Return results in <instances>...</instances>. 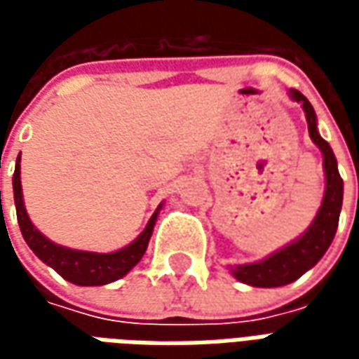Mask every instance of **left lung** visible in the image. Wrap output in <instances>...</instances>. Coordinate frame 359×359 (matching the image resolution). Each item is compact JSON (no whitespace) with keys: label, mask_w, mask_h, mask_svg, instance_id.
<instances>
[{"label":"left lung","mask_w":359,"mask_h":359,"mask_svg":"<svg viewBox=\"0 0 359 359\" xmlns=\"http://www.w3.org/2000/svg\"><path fill=\"white\" fill-rule=\"evenodd\" d=\"M288 95L294 102L302 103L306 121H308L309 138L323 154L325 196L313 223L308 226V231L302 234L300 238H296L288 246L271 254L262 262L231 267L234 278H238L244 285L257 286V288H275V286L290 285L296 278H300L306 271L311 269L331 246L332 238L337 234V226H339L340 210H342L344 184L340 179L337 157L332 154L329 142H325L317 133L316 111L308 102V97L300 94L298 90H290Z\"/></svg>","instance_id":"8db88e82"}]
</instances>
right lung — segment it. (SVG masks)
Here are the masks:
<instances>
[{
    "instance_id": "obj_1",
    "label": "right lung",
    "mask_w": 359,
    "mask_h": 359,
    "mask_svg": "<svg viewBox=\"0 0 359 359\" xmlns=\"http://www.w3.org/2000/svg\"><path fill=\"white\" fill-rule=\"evenodd\" d=\"M1 194V192H0ZM13 194H15V208H17V221H19L20 233L30 250L42 259L43 264L50 265L51 269L57 271L61 277L79 286H102L109 285L117 278L125 277L134 265L138 264L142 256L146 254L148 242L154 233L157 215L163 203H159L156 213L149 217L146 229L138 234L125 248L111 252V254H97V252H84V250H71L59 246L50 238H46L28 217L25 200H22V187H20V154L15 163L13 175Z\"/></svg>"
}]
</instances>
